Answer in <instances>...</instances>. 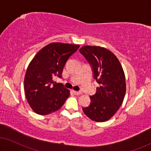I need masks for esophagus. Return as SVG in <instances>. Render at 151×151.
I'll list each match as a JSON object with an SVG mask.
<instances>
[{
	"label": "esophagus",
	"mask_w": 151,
	"mask_h": 151,
	"mask_svg": "<svg viewBox=\"0 0 151 151\" xmlns=\"http://www.w3.org/2000/svg\"><path fill=\"white\" fill-rule=\"evenodd\" d=\"M73 92L75 94V95H81V94H82V92L81 91H73Z\"/></svg>",
	"instance_id": "esophagus-1"
}]
</instances>
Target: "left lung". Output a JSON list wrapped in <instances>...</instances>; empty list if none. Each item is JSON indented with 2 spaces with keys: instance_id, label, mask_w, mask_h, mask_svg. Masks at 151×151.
<instances>
[{
  "instance_id": "obj_1",
  "label": "left lung",
  "mask_w": 151,
  "mask_h": 151,
  "mask_svg": "<svg viewBox=\"0 0 151 151\" xmlns=\"http://www.w3.org/2000/svg\"><path fill=\"white\" fill-rule=\"evenodd\" d=\"M79 51L91 64L93 78L100 85L90 96L89 106L83 108V111L92 121L104 122L123 103L126 91L124 71L116 55L106 48L85 45Z\"/></svg>"
}]
</instances>
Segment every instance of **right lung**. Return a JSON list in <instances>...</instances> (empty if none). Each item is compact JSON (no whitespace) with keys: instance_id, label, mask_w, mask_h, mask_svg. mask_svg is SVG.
<instances>
[{"instance_id":"1","label":"right lung","mask_w":151,"mask_h":151,"mask_svg":"<svg viewBox=\"0 0 151 151\" xmlns=\"http://www.w3.org/2000/svg\"><path fill=\"white\" fill-rule=\"evenodd\" d=\"M79 48V45L51 42L40 49L27 68L24 91L32 111L40 115L57 111L70 96V90L53 78L62 77L68 58Z\"/></svg>"}]
</instances>
